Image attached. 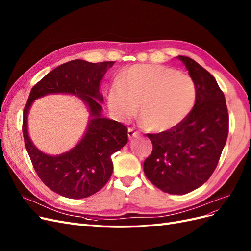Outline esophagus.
<instances>
[{
    "mask_svg": "<svg viewBox=\"0 0 251 251\" xmlns=\"http://www.w3.org/2000/svg\"><path fill=\"white\" fill-rule=\"evenodd\" d=\"M127 134H128V138H129V140H132V138L137 137L138 135H140V133L136 132V131H134L132 128H129V129H128V132H127Z\"/></svg>",
    "mask_w": 251,
    "mask_h": 251,
    "instance_id": "34e87169",
    "label": "esophagus"
}]
</instances>
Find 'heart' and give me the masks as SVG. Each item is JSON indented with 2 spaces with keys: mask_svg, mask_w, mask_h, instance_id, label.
Masks as SVG:
<instances>
[{
  "mask_svg": "<svg viewBox=\"0 0 251 251\" xmlns=\"http://www.w3.org/2000/svg\"><path fill=\"white\" fill-rule=\"evenodd\" d=\"M197 97L196 86L187 74L162 65H133L119 74L110 87L107 105L122 123L138 110L144 124L154 131L177 127L187 118Z\"/></svg>",
  "mask_w": 251,
  "mask_h": 251,
  "instance_id": "b5f03b06",
  "label": "heart"
}]
</instances>
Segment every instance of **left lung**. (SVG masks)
<instances>
[{
    "mask_svg": "<svg viewBox=\"0 0 251 251\" xmlns=\"http://www.w3.org/2000/svg\"><path fill=\"white\" fill-rule=\"evenodd\" d=\"M196 86V103L183 122L157 134L144 162L149 181L163 192L186 194L201 187L215 171L228 134V114L216 79L194 60L178 55Z\"/></svg>",
    "mask_w": 251,
    "mask_h": 251,
    "instance_id": "left-lung-1",
    "label": "left lung"
}]
</instances>
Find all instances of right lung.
<instances>
[{
    "instance_id": "1",
    "label": "right lung",
    "mask_w": 251,
    "mask_h": 251,
    "mask_svg": "<svg viewBox=\"0 0 251 251\" xmlns=\"http://www.w3.org/2000/svg\"><path fill=\"white\" fill-rule=\"evenodd\" d=\"M115 62L90 63L73 60L60 65L32 88L24 110L25 145L34 169L50 189L68 199H83L99 191L113 174L110 156L127 144V128L102 116L103 96L100 83ZM50 94H67L79 98L89 111L86 131L70 151L50 155L39 151L27 130L32 102Z\"/></svg>"
}]
</instances>
